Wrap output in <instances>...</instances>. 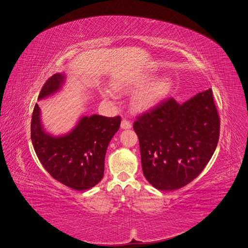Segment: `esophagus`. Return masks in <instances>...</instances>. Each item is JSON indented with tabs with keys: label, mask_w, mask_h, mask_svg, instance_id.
<instances>
[{
	"label": "esophagus",
	"mask_w": 248,
	"mask_h": 248,
	"mask_svg": "<svg viewBox=\"0 0 248 248\" xmlns=\"http://www.w3.org/2000/svg\"><path fill=\"white\" fill-rule=\"evenodd\" d=\"M131 126H132V124H131V123H130L128 120L124 119V120L122 121L121 127H122L123 129H128V128H131Z\"/></svg>",
	"instance_id": "obj_1"
}]
</instances>
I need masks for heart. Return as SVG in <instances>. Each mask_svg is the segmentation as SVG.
Instances as JSON below:
<instances>
[{"mask_svg": "<svg viewBox=\"0 0 248 248\" xmlns=\"http://www.w3.org/2000/svg\"><path fill=\"white\" fill-rule=\"evenodd\" d=\"M153 76H145L140 79H137L135 81H122L115 83V88L119 90H126L130 91L133 89L141 88L147 84L150 83L151 80H153ZM172 88V82L170 78L163 77L161 79H158L148 86H146L144 89H142L134 97V105L137 109H147L153 105H155L156 102H158L162 97L167 95ZM104 94L106 96L110 95L109 92H105Z\"/></svg>", "mask_w": 248, "mask_h": 248, "instance_id": "1", "label": "heart"}]
</instances>
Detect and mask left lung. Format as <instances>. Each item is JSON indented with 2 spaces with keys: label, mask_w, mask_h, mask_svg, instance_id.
Instances as JSON below:
<instances>
[{
  "label": "left lung",
  "mask_w": 248,
  "mask_h": 248,
  "mask_svg": "<svg viewBox=\"0 0 248 248\" xmlns=\"http://www.w3.org/2000/svg\"><path fill=\"white\" fill-rule=\"evenodd\" d=\"M147 181L158 190L179 189L199 176L219 139L220 119L212 89L183 104L163 99L133 124Z\"/></svg>",
  "instance_id": "8db88e82"
}]
</instances>
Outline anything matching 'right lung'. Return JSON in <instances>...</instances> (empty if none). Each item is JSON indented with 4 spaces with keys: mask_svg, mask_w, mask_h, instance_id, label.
Segmentation results:
<instances>
[{
    "mask_svg": "<svg viewBox=\"0 0 248 248\" xmlns=\"http://www.w3.org/2000/svg\"><path fill=\"white\" fill-rule=\"evenodd\" d=\"M64 78L62 73L52 75L43 85L38 99L56 93ZM121 121L120 116L83 117L71 132L54 137L43 130L36 103L31 116V139L44 169L62 185L82 191L102 180L106 150L119 130Z\"/></svg>",
    "mask_w": 248,
    "mask_h": 248,
    "instance_id": "obj_1",
    "label": "right lung"
}]
</instances>
